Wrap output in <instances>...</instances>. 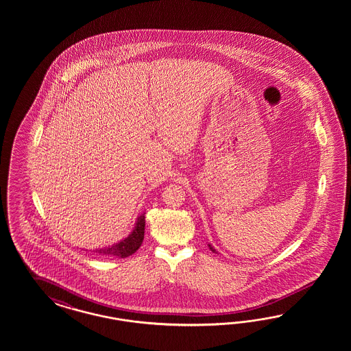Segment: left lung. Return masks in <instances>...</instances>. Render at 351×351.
<instances>
[{"instance_id":"1","label":"left lung","mask_w":351,"mask_h":351,"mask_svg":"<svg viewBox=\"0 0 351 351\" xmlns=\"http://www.w3.org/2000/svg\"><path fill=\"white\" fill-rule=\"evenodd\" d=\"M208 247H210V250H211V251H213V252H215V254H216V250H215V248H213V245H208Z\"/></svg>"}]
</instances>
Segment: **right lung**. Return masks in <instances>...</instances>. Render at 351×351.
<instances>
[{"instance_id":"right-lung-1","label":"right lung","mask_w":351,"mask_h":351,"mask_svg":"<svg viewBox=\"0 0 351 351\" xmlns=\"http://www.w3.org/2000/svg\"><path fill=\"white\" fill-rule=\"evenodd\" d=\"M144 230H145V213H141L138 217V221H136L134 230L131 232L128 238L118 242L117 245L95 250L94 252L101 256H113V257L125 258L138 251V247L141 245L143 239H144Z\"/></svg>"}]
</instances>
